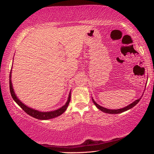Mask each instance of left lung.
Returning a JSON list of instances; mask_svg holds the SVG:
<instances>
[{"label":"left lung","mask_w":154,"mask_h":154,"mask_svg":"<svg viewBox=\"0 0 154 154\" xmlns=\"http://www.w3.org/2000/svg\"><path fill=\"white\" fill-rule=\"evenodd\" d=\"M140 99H138L135 100V102H133L132 104H131L130 105H128L127 106H126V107L123 108H121V109H118V110H110V109H107V108H105L104 107H102V106H100V105H98L97 104V103L94 101V99H92V101H93L94 104L96 105V107L99 109V110H100L102 112H104L105 113H108V114H119V113H122L123 112L125 111H127L128 110H129V109L132 108L133 107H134L137 103L140 101Z\"/></svg>","instance_id":"left-lung-1"}]
</instances>
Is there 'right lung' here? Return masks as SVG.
Masks as SVG:
<instances>
[{
    "instance_id": "1",
    "label": "right lung",
    "mask_w": 154,
    "mask_h": 154,
    "mask_svg": "<svg viewBox=\"0 0 154 154\" xmlns=\"http://www.w3.org/2000/svg\"><path fill=\"white\" fill-rule=\"evenodd\" d=\"M11 72H10V75H9V88H10V92H11V96H12L13 99L15 100V102L17 103V104L20 106V107L23 109V110L26 112L27 114H29V116H32L35 119H40V120H48L50 119L56 118V117L61 115L63 112H65V110H66V108H67L70 102V100H71V93L69 94L68 100L66 104H65V106H63V107H61L60 108L58 109V110H56L54 111L45 112H39L36 110H33L32 108L27 107V106H26V105H24L15 96V92H14L13 89L12 83H11Z\"/></svg>"
}]
</instances>
